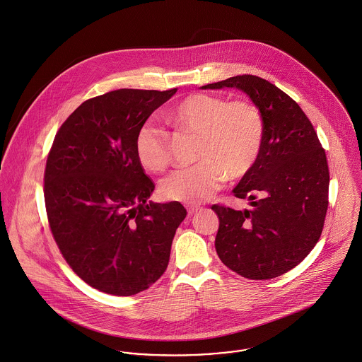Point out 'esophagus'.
<instances>
[{
  "label": "esophagus",
  "mask_w": 362,
  "mask_h": 362,
  "mask_svg": "<svg viewBox=\"0 0 362 362\" xmlns=\"http://www.w3.org/2000/svg\"><path fill=\"white\" fill-rule=\"evenodd\" d=\"M185 207H187V210H188L189 214H194V213H197V210H200V206H199V204H187Z\"/></svg>",
  "instance_id": "1"
}]
</instances>
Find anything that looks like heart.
Here are the masks:
<instances>
[{"label":"heart","mask_w":362,"mask_h":362,"mask_svg":"<svg viewBox=\"0 0 362 362\" xmlns=\"http://www.w3.org/2000/svg\"><path fill=\"white\" fill-rule=\"evenodd\" d=\"M167 120L178 132L197 135V163L175 170L160 185L167 200L195 204L209 199L226 178L245 177L262 152L263 115L247 99L194 93L167 112ZM134 148L139 165L151 173L163 171L171 162L168 134L158 126L144 124Z\"/></svg>","instance_id":"1"}]
</instances>
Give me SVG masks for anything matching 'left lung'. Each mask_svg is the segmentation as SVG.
<instances>
[{
  "mask_svg": "<svg viewBox=\"0 0 362 362\" xmlns=\"http://www.w3.org/2000/svg\"><path fill=\"white\" fill-rule=\"evenodd\" d=\"M236 87L260 109L262 152L233 188L252 209L213 204L220 220L216 250L220 260L247 279H271L301 263L325 224L329 167L325 149L296 100L259 76L242 74L202 88ZM262 196V198H259Z\"/></svg>",
  "mask_w": 362,
  "mask_h": 362,
  "instance_id": "1",
  "label": "left lung"
}]
</instances>
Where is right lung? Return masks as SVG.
Here are the masks:
<instances>
[{"mask_svg": "<svg viewBox=\"0 0 362 362\" xmlns=\"http://www.w3.org/2000/svg\"><path fill=\"white\" fill-rule=\"evenodd\" d=\"M175 91L122 88L87 99L49 149L44 200L52 236L74 274L103 293L132 296L155 284L187 216L180 202L146 203L155 184L134 148Z\"/></svg>", "mask_w": 362, "mask_h": 362, "instance_id": "1", "label": "right lung"}]
</instances>
